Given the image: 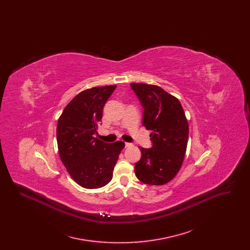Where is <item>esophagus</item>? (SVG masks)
<instances>
[{
	"mask_svg": "<svg viewBox=\"0 0 250 250\" xmlns=\"http://www.w3.org/2000/svg\"><path fill=\"white\" fill-rule=\"evenodd\" d=\"M125 147L127 148V147H130V146H132V143H125Z\"/></svg>",
	"mask_w": 250,
	"mask_h": 250,
	"instance_id": "1",
	"label": "esophagus"
}]
</instances>
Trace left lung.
Here are the masks:
<instances>
[{
    "label": "left lung",
    "mask_w": 250,
    "mask_h": 250,
    "mask_svg": "<svg viewBox=\"0 0 250 250\" xmlns=\"http://www.w3.org/2000/svg\"><path fill=\"white\" fill-rule=\"evenodd\" d=\"M130 86L143 106V125L151 130L153 143L149 149L140 147L142 157L135 164V174L144 184L165 185L183 164L188 141V120L178 99L162 88L145 83Z\"/></svg>",
    "instance_id": "1"
}]
</instances>
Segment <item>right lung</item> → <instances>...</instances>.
I'll return each instance as SVG.
<instances>
[{
    "label": "right lung",
    "mask_w": 250,
    "mask_h": 250,
    "mask_svg": "<svg viewBox=\"0 0 250 250\" xmlns=\"http://www.w3.org/2000/svg\"><path fill=\"white\" fill-rule=\"evenodd\" d=\"M116 85L94 87L76 95L57 124L60 157L73 180L88 189L106 186L125 143H107L95 138L103 107Z\"/></svg>",
    "instance_id": "add662e5"
}]
</instances>
